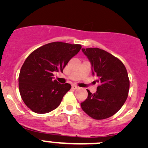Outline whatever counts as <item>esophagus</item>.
Wrapping results in <instances>:
<instances>
[{
  "instance_id": "1",
  "label": "esophagus",
  "mask_w": 148,
  "mask_h": 148,
  "mask_svg": "<svg viewBox=\"0 0 148 148\" xmlns=\"http://www.w3.org/2000/svg\"><path fill=\"white\" fill-rule=\"evenodd\" d=\"M72 89H78V87L77 85H74V84H73V85H72Z\"/></svg>"
}]
</instances>
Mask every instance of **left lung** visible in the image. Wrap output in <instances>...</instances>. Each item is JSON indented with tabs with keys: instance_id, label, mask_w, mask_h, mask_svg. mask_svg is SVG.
<instances>
[{
	"instance_id": "8db88e82",
	"label": "left lung",
	"mask_w": 148,
	"mask_h": 148,
	"mask_svg": "<svg viewBox=\"0 0 148 148\" xmlns=\"http://www.w3.org/2000/svg\"><path fill=\"white\" fill-rule=\"evenodd\" d=\"M91 63L92 74L99 83L96 93L80 103L82 109L95 119L111 117L124 105L130 87L128 72L119 59L98 48H82Z\"/></svg>"
}]
</instances>
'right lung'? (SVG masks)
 <instances>
[{"mask_svg": "<svg viewBox=\"0 0 148 148\" xmlns=\"http://www.w3.org/2000/svg\"><path fill=\"white\" fill-rule=\"evenodd\" d=\"M81 49V45L55 42L41 46L29 55L20 72L19 90L31 111L44 114L57 108L70 84L54 80V73L63 68Z\"/></svg>", "mask_w": 148, "mask_h": 148, "instance_id": "add662e5", "label": "right lung"}]
</instances>
